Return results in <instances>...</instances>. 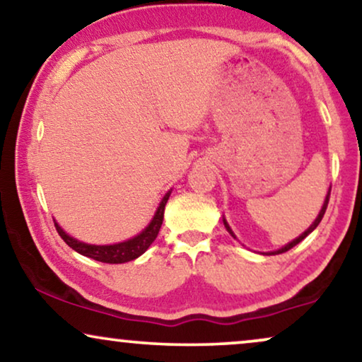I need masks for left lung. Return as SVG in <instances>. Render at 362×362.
Returning <instances> with one entry per match:
<instances>
[{
  "mask_svg": "<svg viewBox=\"0 0 362 362\" xmlns=\"http://www.w3.org/2000/svg\"><path fill=\"white\" fill-rule=\"evenodd\" d=\"M328 202H329V192H328V196H326V199H325V204H323V207H321V211H320V214H318V217H316V219H315V222H313V224H311V226L308 227V230H305V232H303V234H301L300 237H296V239H295V240H291V242H290V244H286L285 247H281V249H279V250H275V252H269V254H267V255H276V254H284V252H288L290 249H293V247H295L296 244H300V242H301V240H303L306 235H308V234H311V232H313V230L316 229V227H318V224H320V222H321V219H323V216H325V212H326V207H328ZM224 226H226V229H227V230H229V234H230L232 237H235V235H234V232H232V230H230V227H229V224H227V222H226V219H224Z\"/></svg>",
  "mask_w": 362,
  "mask_h": 362,
  "instance_id": "8db88e82",
  "label": "left lung"
}]
</instances>
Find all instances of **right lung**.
<instances>
[{
	"label": "right lung",
	"instance_id": "1",
	"mask_svg": "<svg viewBox=\"0 0 362 362\" xmlns=\"http://www.w3.org/2000/svg\"><path fill=\"white\" fill-rule=\"evenodd\" d=\"M170 194L171 192H166V196L163 197V201L160 202V207H158L156 214L150 222V226H148L141 234H138L130 240L120 242V244H113V245L83 244V242H78L74 239V237L67 235L66 232L59 227L57 222H54V226H56V230L59 232V235L62 237V240L66 242L71 249L78 252V254L86 255L88 259H93L97 262H103V264H125V262L138 259V257H140L143 252H146L148 247L153 244V240L156 239L158 232L161 229L163 214H165V206L168 199H170Z\"/></svg>",
	"mask_w": 362,
	"mask_h": 362
}]
</instances>
